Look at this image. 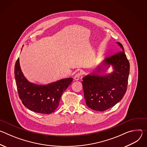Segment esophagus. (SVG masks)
Masks as SVG:
<instances>
[{"label": "esophagus", "instance_id": "obj_1", "mask_svg": "<svg viewBox=\"0 0 147 147\" xmlns=\"http://www.w3.org/2000/svg\"><path fill=\"white\" fill-rule=\"evenodd\" d=\"M81 76H82L81 73H77V74L74 76V79L76 81H77V80H78L80 78V77H81Z\"/></svg>", "mask_w": 147, "mask_h": 147}]
</instances>
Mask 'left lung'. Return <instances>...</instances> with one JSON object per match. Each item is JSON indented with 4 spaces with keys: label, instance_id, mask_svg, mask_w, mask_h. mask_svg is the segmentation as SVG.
Returning a JSON list of instances; mask_svg holds the SVG:
<instances>
[{
    "label": "left lung",
    "instance_id": "1",
    "mask_svg": "<svg viewBox=\"0 0 147 147\" xmlns=\"http://www.w3.org/2000/svg\"><path fill=\"white\" fill-rule=\"evenodd\" d=\"M120 46V51L107 57L103 61L98 70L82 78V84L86 104L90 109L105 111L121 100L126 92L130 71V63L124 53L121 44L117 42ZM108 66H107V65ZM110 65L114 68L111 74L101 75L100 72L105 67L107 69Z\"/></svg>",
    "mask_w": 147,
    "mask_h": 147
}]
</instances>
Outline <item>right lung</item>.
<instances>
[{
  "label": "right lung",
  "instance_id": "right-lung-1",
  "mask_svg": "<svg viewBox=\"0 0 147 147\" xmlns=\"http://www.w3.org/2000/svg\"><path fill=\"white\" fill-rule=\"evenodd\" d=\"M14 76L19 98L24 105L42 114L49 115L56 110L63 92L73 81V78H67L44 86L31 83L21 70L19 58L14 66Z\"/></svg>",
  "mask_w": 147,
  "mask_h": 147
}]
</instances>
